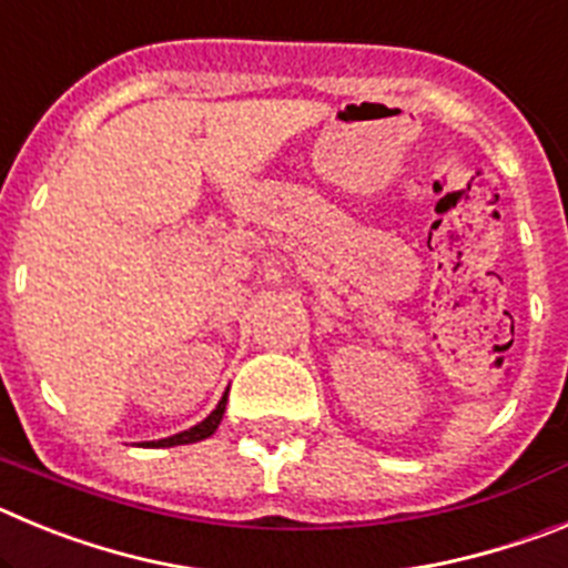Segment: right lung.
I'll return each instance as SVG.
<instances>
[{"instance_id":"add662e5","label":"right lung","mask_w":568,"mask_h":568,"mask_svg":"<svg viewBox=\"0 0 568 568\" xmlns=\"http://www.w3.org/2000/svg\"><path fill=\"white\" fill-rule=\"evenodd\" d=\"M224 409H227V393L222 395V400H219V406H215L213 413H210L207 418L202 420V424L190 426V429H184V433H179V435H170V438L150 440L148 446H182V444H195V440L210 438V435H213L215 429H219V424H222Z\"/></svg>"}]
</instances>
